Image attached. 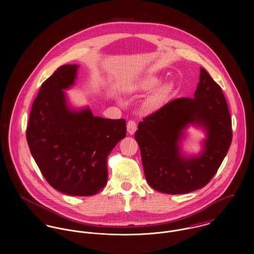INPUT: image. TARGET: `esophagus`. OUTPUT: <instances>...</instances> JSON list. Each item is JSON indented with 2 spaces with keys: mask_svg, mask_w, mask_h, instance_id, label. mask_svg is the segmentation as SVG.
I'll use <instances>...</instances> for the list:
<instances>
[{
  "mask_svg": "<svg viewBox=\"0 0 254 254\" xmlns=\"http://www.w3.org/2000/svg\"><path fill=\"white\" fill-rule=\"evenodd\" d=\"M137 130V123L134 121V120H129L128 123H127V131L130 135H133L135 134Z\"/></svg>",
  "mask_w": 254,
  "mask_h": 254,
  "instance_id": "34e87169",
  "label": "esophagus"
}]
</instances>
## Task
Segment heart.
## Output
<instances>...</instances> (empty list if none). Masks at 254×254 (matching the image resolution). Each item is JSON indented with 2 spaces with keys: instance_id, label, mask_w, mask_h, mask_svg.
<instances>
[{
  "instance_id": "obj_1",
  "label": "heart",
  "mask_w": 254,
  "mask_h": 254,
  "mask_svg": "<svg viewBox=\"0 0 254 254\" xmlns=\"http://www.w3.org/2000/svg\"><path fill=\"white\" fill-rule=\"evenodd\" d=\"M157 84H158V79L156 77L147 76L137 83L135 89L139 91H149L153 89ZM171 89H172V86L169 83L158 86L154 90V92L147 98L144 105V110L145 112H152L159 109L163 104V102L168 97V95L170 94Z\"/></svg>"
}]
</instances>
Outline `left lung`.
<instances>
[{
	"mask_svg": "<svg viewBox=\"0 0 254 254\" xmlns=\"http://www.w3.org/2000/svg\"><path fill=\"white\" fill-rule=\"evenodd\" d=\"M190 124L207 132L204 149L195 157H185L180 148ZM232 137L231 115L222 89L202 67L193 98L166 104L144 118L135 133L146 181L155 190L169 194L206 186L226 156Z\"/></svg>",
	"mask_w": 254,
	"mask_h": 254,
	"instance_id": "8db88e82",
	"label": "left lung"
}]
</instances>
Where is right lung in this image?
<instances>
[{
  "instance_id": "add662e5",
  "label": "right lung",
  "mask_w": 254,
  "mask_h": 254,
  "mask_svg": "<svg viewBox=\"0 0 254 254\" xmlns=\"http://www.w3.org/2000/svg\"><path fill=\"white\" fill-rule=\"evenodd\" d=\"M78 68L63 65L42 84L30 111L26 139L39 169L54 189L88 196L105 188L108 156L125 138L126 120L69 107L64 90L73 86Z\"/></svg>"
}]
</instances>
